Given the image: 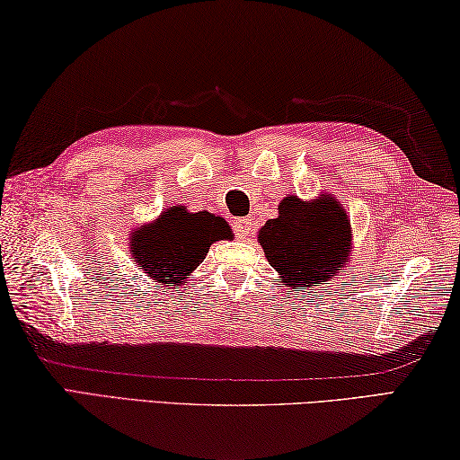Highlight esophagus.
<instances>
[{
    "label": "esophagus",
    "mask_w": 460,
    "mask_h": 460,
    "mask_svg": "<svg viewBox=\"0 0 460 460\" xmlns=\"http://www.w3.org/2000/svg\"><path fill=\"white\" fill-rule=\"evenodd\" d=\"M234 230H236L238 238H248V236H251V232H252V222L248 220V217H236Z\"/></svg>",
    "instance_id": "34e87169"
}]
</instances>
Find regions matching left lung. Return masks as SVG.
<instances>
[{
  "label": "left lung",
  "mask_w": 460,
  "mask_h": 460,
  "mask_svg": "<svg viewBox=\"0 0 460 460\" xmlns=\"http://www.w3.org/2000/svg\"><path fill=\"white\" fill-rule=\"evenodd\" d=\"M351 222L333 193L309 201L287 193L279 216L259 230V243L279 280L315 291L343 270L351 254Z\"/></svg>",
  "instance_id": "obj_1"
}]
</instances>
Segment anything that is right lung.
<instances>
[{
	"mask_svg": "<svg viewBox=\"0 0 460 460\" xmlns=\"http://www.w3.org/2000/svg\"><path fill=\"white\" fill-rule=\"evenodd\" d=\"M228 236L230 226L220 216L169 208L157 220L137 228L128 246L153 283L180 287L204 262L209 246Z\"/></svg>",
	"mask_w": 460,
	"mask_h": 460,
	"instance_id": "obj_1",
	"label": "right lung"
}]
</instances>
